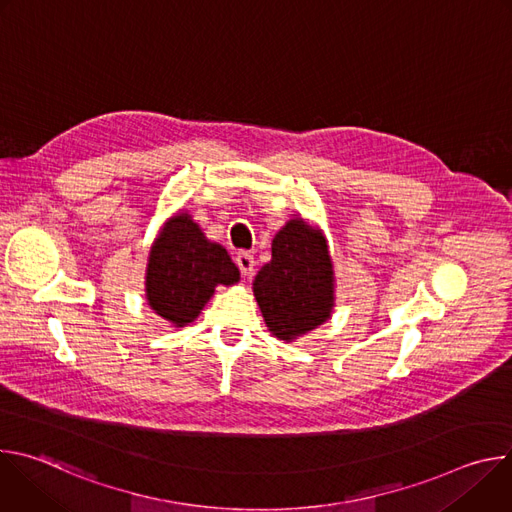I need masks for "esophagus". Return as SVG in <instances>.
<instances>
[{"label":"esophagus","mask_w":512,"mask_h":512,"mask_svg":"<svg viewBox=\"0 0 512 512\" xmlns=\"http://www.w3.org/2000/svg\"><path fill=\"white\" fill-rule=\"evenodd\" d=\"M235 263H237V267H239L241 275H245V277L253 271V265H255L253 255H251L249 251H239V253L235 255Z\"/></svg>","instance_id":"34e87169"}]
</instances>
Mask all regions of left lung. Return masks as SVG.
I'll list each match as a JSON object with an SVG mask.
<instances>
[{
	"instance_id": "1",
	"label": "left lung",
	"mask_w": 512,
	"mask_h": 512,
	"mask_svg": "<svg viewBox=\"0 0 512 512\" xmlns=\"http://www.w3.org/2000/svg\"><path fill=\"white\" fill-rule=\"evenodd\" d=\"M326 243L302 218L289 221L273 239L253 291L265 324L281 340H294L328 320L334 277Z\"/></svg>"
}]
</instances>
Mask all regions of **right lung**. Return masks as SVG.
Segmentation results:
<instances>
[{"instance_id": "right-lung-1", "label": "right lung", "mask_w": 512, "mask_h": 512, "mask_svg": "<svg viewBox=\"0 0 512 512\" xmlns=\"http://www.w3.org/2000/svg\"><path fill=\"white\" fill-rule=\"evenodd\" d=\"M237 281L239 269L227 249L210 243L190 214H178L152 247L145 291L158 316L186 326L200 314L218 283Z\"/></svg>"}]
</instances>
